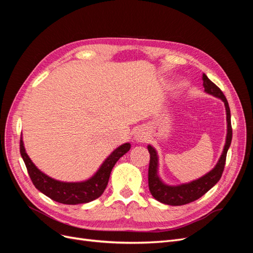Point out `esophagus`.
Masks as SVG:
<instances>
[{"label":"esophagus","mask_w":253,"mask_h":253,"mask_svg":"<svg viewBox=\"0 0 253 253\" xmlns=\"http://www.w3.org/2000/svg\"><path fill=\"white\" fill-rule=\"evenodd\" d=\"M134 139L137 142H145L148 139V134L145 132V129L142 127H138L135 129L134 132Z\"/></svg>","instance_id":"1"}]
</instances>
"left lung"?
<instances>
[{
    "label": "left lung",
    "mask_w": 253,
    "mask_h": 253,
    "mask_svg": "<svg viewBox=\"0 0 253 253\" xmlns=\"http://www.w3.org/2000/svg\"><path fill=\"white\" fill-rule=\"evenodd\" d=\"M203 85L205 87V91L214 97L219 98L223 100L226 108L227 115V136L226 143L224 145L223 153L218 159L216 166L213 169L202 176L201 178L193 180L188 183H181L178 186H169L160 179L158 175V155L156 150L148 145V150L150 153V165H149V189L150 192L155 198L156 201L163 203L165 205L170 206H181L189 203H192L198 198L206 194L208 191L220 179L221 174H223L226 156L229 147L232 140V127H231V115L229 104L223 91L217 87L205 74H203Z\"/></svg>",
    "instance_id": "1"
}]
</instances>
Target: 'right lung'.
I'll return each instance as SVG.
<instances>
[{
  "label": "right lung",
  "instance_id": "right-lung-1",
  "mask_svg": "<svg viewBox=\"0 0 253 253\" xmlns=\"http://www.w3.org/2000/svg\"><path fill=\"white\" fill-rule=\"evenodd\" d=\"M131 149L128 142L121 144L114 150L111 155L106 158L98 171L90 178L78 182H66L53 179L46 174L41 172L29 158L23 143L22 135L20 140V153L27 168V172L35 187L51 198L52 201L65 205L86 204L100 197L108 186L110 175L115 164Z\"/></svg>",
  "mask_w": 253,
  "mask_h": 253
}]
</instances>
